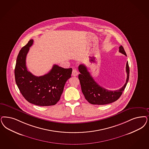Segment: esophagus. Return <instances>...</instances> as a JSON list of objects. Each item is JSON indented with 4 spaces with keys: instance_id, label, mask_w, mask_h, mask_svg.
Here are the masks:
<instances>
[{
    "instance_id": "obj_1",
    "label": "esophagus",
    "mask_w": 149,
    "mask_h": 149,
    "mask_svg": "<svg viewBox=\"0 0 149 149\" xmlns=\"http://www.w3.org/2000/svg\"><path fill=\"white\" fill-rule=\"evenodd\" d=\"M77 74H78V72H77V70L75 69H73L72 71V75L76 77V76H77Z\"/></svg>"
}]
</instances>
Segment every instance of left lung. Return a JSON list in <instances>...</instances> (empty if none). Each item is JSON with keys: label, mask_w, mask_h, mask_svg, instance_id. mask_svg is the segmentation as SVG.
Returning a JSON list of instances; mask_svg holds the SVG:
<instances>
[{"label": "left lung", "mask_w": 149, "mask_h": 149, "mask_svg": "<svg viewBox=\"0 0 149 149\" xmlns=\"http://www.w3.org/2000/svg\"><path fill=\"white\" fill-rule=\"evenodd\" d=\"M119 48V52L127 56L123 46H120ZM78 68L79 71L80 72L79 75V79L80 82L82 93L87 101L93 104L103 105L115 102L120 97L128 82L129 67L128 62L126 64V72L127 74L126 82L123 87L114 91L108 90L100 86L94 80L85 65L80 64Z\"/></svg>", "instance_id": "1"}]
</instances>
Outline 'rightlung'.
Here are the masks:
<instances>
[{
  "instance_id": "right-lung-1",
  "label": "right lung",
  "mask_w": 149,
  "mask_h": 149,
  "mask_svg": "<svg viewBox=\"0 0 149 149\" xmlns=\"http://www.w3.org/2000/svg\"><path fill=\"white\" fill-rule=\"evenodd\" d=\"M32 39L21 49L17 57L15 77L17 87L29 102L40 106L56 104L60 100L67 80L71 77L72 68L65 69L54 64L48 73L36 77L27 69L26 58Z\"/></svg>"
}]
</instances>
